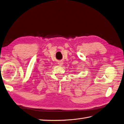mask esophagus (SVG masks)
Wrapping results in <instances>:
<instances>
[{
	"label": "esophagus",
	"mask_w": 124,
	"mask_h": 124,
	"mask_svg": "<svg viewBox=\"0 0 124 124\" xmlns=\"http://www.w3.org/2000/svg\"><path fill=\"white\" fill-rule=\"evenodd\" d=\"M58 64L59 65H60V66H62L63 64V62H62V61H59L58 62Z\"/></svg>",
	"instance_id": "obj_1"
}]
</instances>
